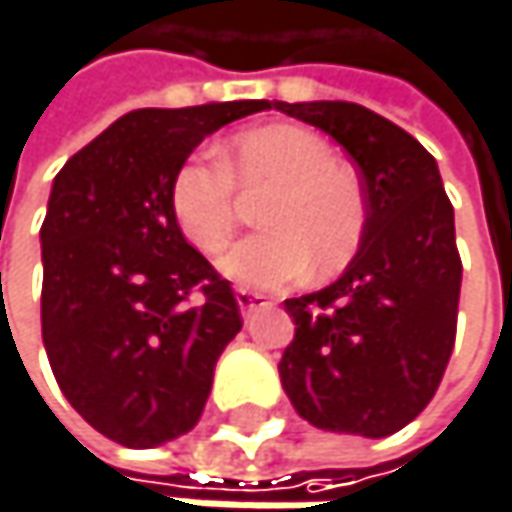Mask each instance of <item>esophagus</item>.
I'll list each match as a JSON object with an SVG mask.
<instances>
[{"instance_id":"34e87169","label":"esophagus","mask_w":512,"mask_h":512,"mask_svg":"<svg viewBox=\"0 0 512 512\" xmlns=\"http://www.w3.org/2000/svg\"><path fill=\"white\" fill-rule=\"evenodd\" d=\"M237 305H240V311L249 317V314H255L257 308H266V305H272L263 293H252V290H237Z\"/></svg>"}]
</instances>
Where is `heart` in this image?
I'll list each match as a JSON object with an SVG mask.
<instances>
[{
	"instance_id": "heart-1",
	"label": "heart",
	"mask_w": 512,
	"mask_h": 512,
	"mask_svg": "<svg viewBox=\"0 0 512 512\" xmlns=\"http://www.w3.org/2000/svg\"><path fill=\"white\" fill-rule=\"evenodd\" d=\"M186 159L171 180V210L186 240L204 255L228 246L237 228V186L272 189L260 204V234L222 257V272L249 290H275L311 269L341 272L364 237L367 204L358 174L335 159L326 139L293 124L237 133L222 151Z\"/></svg>"
}]
</instances>
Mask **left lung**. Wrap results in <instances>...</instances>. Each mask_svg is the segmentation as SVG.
Returning a JSON list of instances; mask_svg holds the SVG:
<instances>
[{
  "label": "left lung",
  "instance_id": "left-lung-1",
  "mask_svg": "<svg viewBox=\"0 0 512 512\" xmlns=\"http://www.w3.org/2000/svg\"><path fill=\"white\" fill-rule=\"evenodd\" d=\"M272 106L353 156L367 201L344 275L284 302L296 335L278 361L281 385L320 430L391 436L433 400L457 338L462 263L439 165L418 139L358 103Z\"/></svg>",
  "mask_w": 512,
  "mask_h": 512
}]
</instances>
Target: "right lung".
<instances>
[{"instance_id": "1", "label": "right lung", "mask_w": 512, "mask_h": 512, "mask_svg": "<svg viewBox=\"0 0 512 512\" xmlns=\"http://www.w3.org/2000/svg\"><path fill=\"white\" fill-rule=\"evenodd\" d=\"M263 109L266 100H231L127 112L52 180L44 347L70 406L118 445L189 433L243 329L231 284L174 219L171 180L210 133Z\"/></svg>"}]
</instances>
